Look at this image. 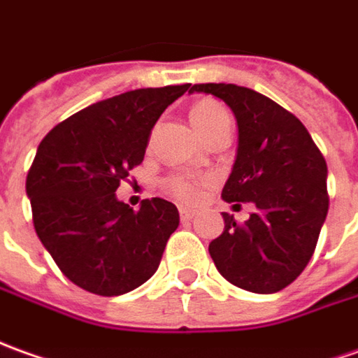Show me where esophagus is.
Masks as SVG:
<instances>
[{"mask_svg": "<svg viewBox=\"0 0 358 358\" xmlns=\"http://www.w3.org/2000/svg\"><path fill=\"white\" fill-rule=\"evenodd\" d=\"M194 215H196V211L194 210H188V208H180V220L182 221L194 220Z\"/></svg>", "mask_w": 358, "mask_h": 358, "instance_id": "esophagus-1", "label": "esophagus"}]
</instances>
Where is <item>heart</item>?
<instances>
[{
    "mask_svg": "<svg viewBox=\"0 0 358 358\" xmlns=\"http://www.w3.org/2000/svg\"><path fill=\"white\" fill-rule=\"evenodd\" d=\"M189 119L194 123V127L198 129V133L201 137L210 135L213 129H217L223 123H231L229 113L227 109L223 108L221 103L213 101V99H201L198 101L192 111H189ZM198 186L199 180L189 178L184 174H170L169 178L162 182V188L169 192L172 198H176L178 201L184 203H192L198 198Z\"/></svg>",
    "mask_w": 358,
    "mask_h": 358,
    "instance_id": "obj_1",
    "label": "heart"
}]
</instances>
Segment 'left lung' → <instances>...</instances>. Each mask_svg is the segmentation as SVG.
Segmentation results:
<instances>
[{
  "label": "left lung",
  "instance_id": "1",
  "mask_svg": "<svg viewBox=\"0 0 358 358\" xmlns=\"http://www.w3.org/2000/svg\"><path fill=\"white\" fill-rule=\"evenodd\" d=\"M194 92L223 99L237 119V157L221 198L257 206L243 225L223 213L211 259L243 290L280 292L312 259L329 210L325 159L300 119L271 97L235 84H194Z\"/></svg>",
  "mask_w": 358,
  "mask_h": 358
}]
</instances>
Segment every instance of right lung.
<instances>
[{
  "label": "right lung",
  "mask_w": 358,
  "mask_h": 358,
  "mask_svg": "<svg viewBox=\"0 0 358 358\" xmlns=\"http://www.w3.org/2000/svg\"><path fill=\"white\" fill-rule=\"evenodd\" d=\"M189 84L141 87L87 106L58 123L27 174L33 223L68 280L97 296L135 290L157 272L180 223L174 203L119 201L121 180L145 159L162 111Z\"/></svg>",
  "instance_id": "right-lung-1"
}]
</instances>
